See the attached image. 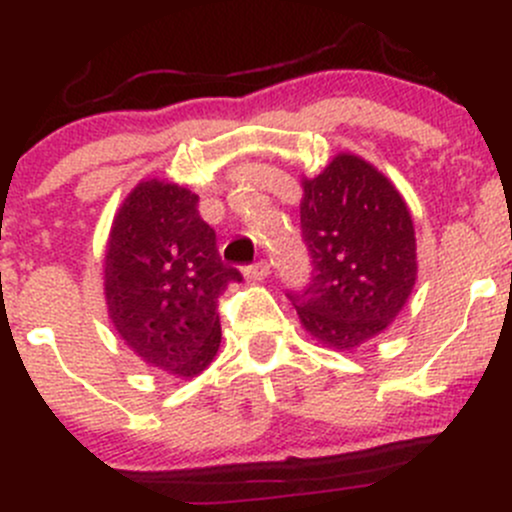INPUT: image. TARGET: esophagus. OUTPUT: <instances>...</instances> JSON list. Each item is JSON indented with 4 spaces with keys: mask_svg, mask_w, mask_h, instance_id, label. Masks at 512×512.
Returning a JSON list of instances; mask_svg holds the SVG:
<instances>
[{
    "mask_svg": "<svg viewBox=\"0 0 512 512\" xmlns=\"http://www.w3.org/2000/svg\"><path fill=\"white\" fill-rule=\"evenodd\" d=\"M267 274H270V262H267V260H260V262H255V265L245 267L247 282H262Z\"/></svg>",
    "mask_w": 512,
    "mask_h": 512,
    "instance_id": "esophagus-1",
    "label": "esophagus"
}]
</instances>
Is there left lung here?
<instances>
[{
  "label": "left lung",
  "instance_id": "1",
  "mask_svg": "<svg viewBox=\"0 0 512 512\" xmlns=\"http://www.w3.org/2000/svg\"><path fill=\"white\" fill-rule=\"evenodd\" d=\"M301 186V238L314 277L289 299L314 341L353 351L395 321L414 289L410 208L385 174L355 154H338Z\"/></svg>",
  "mask_w": 512,
  "mask_h": 512
}]
</instances>
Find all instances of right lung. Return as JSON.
<instances>
[{
    "label": "right lung",
    "mask_w": 512,
    "mask_h": 512,
    "mask_svg": "<svg viewBox=\"0 0 512 512\" xmlns=\"http://www.w3.org/2000/svg\"><path fill=\"white\" fill-rule=\"evenodd\" d=\"M198 196L139 181L112 220L105 250L107 316L149 368L196 378L220 346L218 299L240 272L223 265Z\"/></svg>",
    "instance_id": "right-lung-1"
}]
</instances>
